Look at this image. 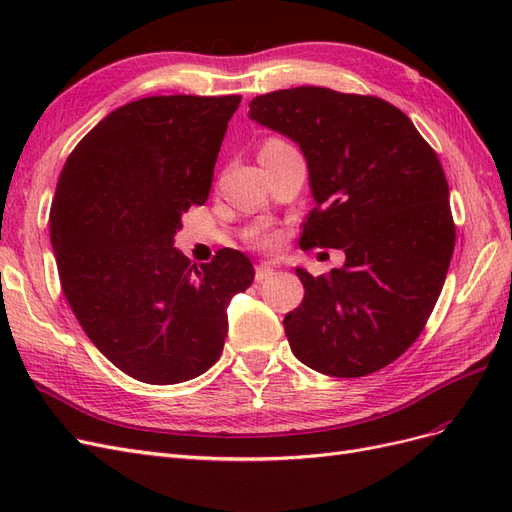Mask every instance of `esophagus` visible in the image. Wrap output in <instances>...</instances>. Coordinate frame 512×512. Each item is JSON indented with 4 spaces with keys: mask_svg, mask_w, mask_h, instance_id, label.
Returning <instances> with one entry per match:
<instances>
[{
    "mask_svg": "<svg viewBox=\"0 0 512 512\" xmlns=\"http://www.w3.org/2000/svg\"><path fill=\"white\" fill-rule=\"evenodd\" d=\"M275 271L273 267L269 265V262H262V265L256 267V282H262V280H269V277H273Z\"/></svg>",
    "mask_w": 512,
    "mask_h": 512,
    "instance_id": "esophagus-1",
    "label": "esophagus"
}]
</instances>
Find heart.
Instances as JSON below:
<instances>
[{"label":"heart","instance_id":"heart-1","mask_svg":"<svg viewBox=\"0 0 512 512\" xmlns=\"http://www.w3.org/2000/svg\"><path fill=\"white\" fill-rule=\"evenodd\" d=\"M256 241L262 243V245H271L275 241V237L271 235V232H267V230H260L258 235H256Z\"/></svg>","mask_w":512,"mask_h":512}]
</instances>
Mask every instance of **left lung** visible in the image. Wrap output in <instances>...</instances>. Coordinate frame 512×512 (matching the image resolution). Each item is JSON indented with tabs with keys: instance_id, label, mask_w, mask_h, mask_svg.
<instances>
[{
	"instance_id": "1",
	"label": "left lung",
	"mask_w": 512,
	"mask_h": 512,
	"mask_svg": "<svg viewBox=\"0 0 512 512\" xmlns=\"http://www.w3.org/2000/svg\"><path fill=\"white\" fill-rule=\"evenodd\" d=\"M250 119L297 145L316 207L301 247L344 250L342 269L297 275L284 318L294 356L320 374L361 378L421 335L446 280L455 224L440 160L397 106L324 87L258 96Z\"/></svg>"
}]
</instances>
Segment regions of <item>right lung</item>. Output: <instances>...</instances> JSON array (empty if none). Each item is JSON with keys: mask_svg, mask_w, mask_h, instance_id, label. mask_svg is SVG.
I'll return each mask as SVG.
<instances>
[{"mask_svg": "<svg viewBox=\"0 0 512 512\" xmlns=\"http://www.w3.org/2000/svg\"><path fill=\"white\" fill-rule=\"evenodd\" d=\"M241 96H151L119 106L74 147L51 207L61 288L94 346L147 384L192 380L220 359L226 309L250 288L239 250L192 265L181 218L211 192Z\"/></svg>", "mask_w": 512, "mask_h": 512, "instance_id": "1", "label": "right lung"}]
</instances>
